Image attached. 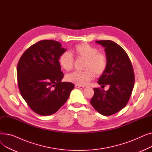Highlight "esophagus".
<instances>
[{"instance_id":"34e87169","label":"esophagus","mask_w":152,"mask_h":152,"mask_svg":"<svg viewBox=\"0 0 152 152\" xmlns=\"http://www.w3.org/2000/svg\"><path fill=\"white\" fill-rule=\"evenodd\" d=\"M75 87H76V88H78V89H84V87L83 86H79V85H77L76 84L75 85Z\"/></svg>"}]
</instances>
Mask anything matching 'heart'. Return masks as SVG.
I'll return each mask as SVG.
<instances>
[{"mask_svg":"<svg viewBox=\"0 0 152 152\" xmlns=\"http://www.w3.org/2000/svg\"><path fill=\"white\" fill-rule=\"evenodd\" d=\"M77 59L84 60L83 71H75L66 75V80L79 86H85L94 77L102 75L107 69L108 59L105 53L100 52L97 47L87 43L76 45L72 50ZM74 58L69 52H65L59 57L61 67L66 71L72 69L74 65Z\"/></svg>","mask_w":152,"mask_h":152,"instance_id":"b5f03b06","label":"heart"}]
</instances>
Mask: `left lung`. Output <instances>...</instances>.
<instances>
[{"instance_id": "1", "label": "left lung", "mask_w": 152, "mask_h": 152, "mask_svg": "<svg viewBox=\"0 0 152 152\" xmlns=\"http://www.w3.org/2000/svg\"><path fill=\"white\" fill-rule=\"evenodd\" d=\"M105 48L108 65L97 82L101 87L106 85L105 91L94 88V95L91 103L99 113L104 116L115 114L125 107L134 85V73L131 61L123 48L110 40L96 41Z\"/></svg>"}]
</instances>
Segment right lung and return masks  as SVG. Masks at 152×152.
I'll return each instance as SVG.
<instances>
[{
	"label": "right lung",
	"mask_w": 152,
	"mask_h": 152,
	"mask_svg": "<svg viewBox=\"0 0 152 152\" xmlns=\"http://www.w3.org/2000/svg\"><path fill=\"white\" fill-rule=\"evenodd\" d=\"M66 51L53 40H42L23 53L17 65V80L22 97L38 115H50L68 100L75 85L61 82L59 57Z\"/></svg>",
	"instance_id": "add662e5"
}]
</instances>
